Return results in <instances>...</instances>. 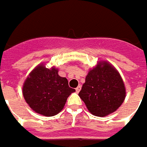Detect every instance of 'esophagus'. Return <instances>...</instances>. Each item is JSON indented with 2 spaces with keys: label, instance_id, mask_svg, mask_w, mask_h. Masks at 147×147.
Wrapping results in <instances>:
<instances>
[{
  "label": "esophagus",
  "instance_id": "esophagus-1",
  "mask_svg": "<svg viewBox=\"0 0 147 147\" xmlns=\"http://www.w3.org/2000/svg\"><path fill=\"white\" fill-rule=\"evenodd\" d=\"M80 89H81V85H79L78 87L76 88V91L77 93H79V92L80 91Z\"/></svg>",
  "mask_w": 147,
  "mask_h": 147
}]
</instances>
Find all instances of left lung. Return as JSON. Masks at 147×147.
I'll use <instances>...</instances> for the list:
<instances>
[{"mask_svg": "<svg viewBox=\"0 0 147 147\" xmlns=\"http://www.w3.org/2000/svg\"><path fill=\"white\" fill-rule=\"evenodd\" d=\"M79 96L92 114L102 117L115 111L123 103L125 88L119 72L103 63L89 71Z\"/></svg>", "mask_w": 147, "mask_h": 147, "instance_id": "obj_1", "label": "left lung"}]
</instances>
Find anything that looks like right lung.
Returning a JSON list of instances; mask_svg holds the SVG:
<instances>
[{"instance_id": "obj_1", "label": "right lung", "mask_w": 147, "mask_h": 147, "mask_svg": "<svg viewBox=\"0 0 147 147\" xmlns=\"http://www.w3.org/2000/svg\"><path fill=\"white\" fill-rule=\"evenodd\" d=\"M68 80L61 77L55 68L39 66L30 73L23 84V97L30 107L45 116L59 113L71 93Z\"/></svg>"}]
</instances>
